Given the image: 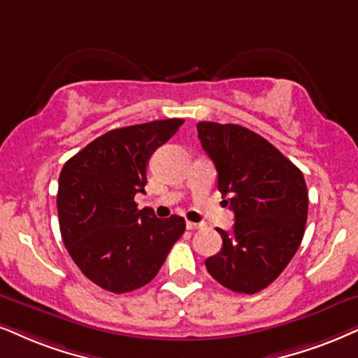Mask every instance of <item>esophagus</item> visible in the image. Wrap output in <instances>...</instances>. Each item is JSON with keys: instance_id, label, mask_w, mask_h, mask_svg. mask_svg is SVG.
Here are the masks:
<instances>
[{"instance_id": "1", "label": "esophagus", "mask_w": 358, "mask_h": 358, "mask_svg": "<svg viewBox=\"0 0 358 358\" xmlns=\"http://www.w3.org/2000/svg\"><path fill=\"white\" fill-rule=\"evenodd\" d=\"M203 228L201 223H192V221H187V229H189V231H196V229Z\"/></svg>"}]
</instances>
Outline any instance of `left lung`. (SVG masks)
Listing matches in <instances>:
<instances>
[{"label": "left lung", "instance_id": "8db88e82", "mask_svg": "<svg viewBox=\"0 0 358 358\" xmlns=\"http://www.w3.org/2000/svg\"><path fill=\"white\" fill-rule=\"evenodd\" d=\"M198 138L218 171L234 213L233 231L216 228L223 248L208 273L234 292L256 294L279 278L299 250L309 194L302 171L246 127L198 122Z\"/></svg>", "mask_w": 358, "mask_h": 358}]
</instances>
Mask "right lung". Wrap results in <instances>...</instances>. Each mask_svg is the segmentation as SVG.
Returning <instances> with one entry per match:
<instances>
[{
  "mask_svg": "<svg viewBox=\"0 0 358 358\" xmlns=\"http://www.w3.org/2000/svg\"><path fill=\"white\" fill-rule=\"evenodd\" d=\"M183 119L153 120L101 135L69 158L59 175L61 236L85 278L106 291L124 294L155 278L185 220L157 218L137 210L145 193L152 153L173 137Z\"/></svg>",
  "mask_w": 358,
  "mask_h": 358,
  "instance_id": "add662e5",
  "label": "right lung"
}]
</instances>
